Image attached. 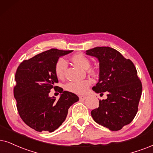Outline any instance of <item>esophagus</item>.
<instances>
[{
    "label": "esophagus",
    "mask_w": 153,
    "mask_h": 153,
    "mask_svg": "<svg viewBox=\"0 0 153 153\" xmlns=\"http://www.w3.org/2000/svg\"><path fill=\"white\" fill-rule=\"evenodd\" d=\"M79 98H80V100H85L87 98V97L86 96H79Z\"/></svg>",
    "instance_id": "34e87169"
}]
</instances>
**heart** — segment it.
Returning a JSON list of instances; mask_svg holds the SVG:
<instances>
[{"mask_svg": "<svg viewBox=\"0 0 153 153\" xmlns=\"http://www.w3.org/2000/svg\"><path fill=\"white\" fill-rule=\"evenodd\" d=\"M71 61L75 65H78L83 69H88L90 65V60L86 56L82 53H76L71 57ZM68 64L66 61L63 59H60L57 61L55 66V73L59 79L64 78L65 71H66ZM91 85V81L88 79L76 82H71L65 85V90L73 93L82 94L87 92Z\"/></svg>", "mask_w": 153, "mask_h": 153, "instance_id": "1", "label": "heart"}]
</instances>
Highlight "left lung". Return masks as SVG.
I'll return each mask as SVG.
<instances>
[{
	"label": "left lung",
	"mask_w": 153,
	"mask_h": 153,
	"mask_svg": "<svg viewBox=\"0 0 153 153\" xmlns=\"http://www.w3.org/2000/svg\"><path fill=\"white\" fill-rule=\"evenodd\" d=\"M97 59L99 81L92 88L96 93L107 92L99 107L91 115L96 123L116 131L130 123L136 117L142 94V84L134 64L121 53L109 46H97L86 51Z\"/></svg>",
	"instance_id": "obj_1"
}]
</instances>
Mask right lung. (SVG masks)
<instances>
[{"label": "right lung", "mask_w": 153, "mask_h": 153, "mask_svg": "<svg viewBox=\"0 0 153 153\" xmlns=\"http://www.w3.org/2000/svg\"><path fill=\"white\" fill-rule=\"evenodd\" d=\"M73 51L51 49L23 61L15 73L14 97L22 121L39 132H53L66 119L68 109L79 100L73 92L59 91V100L49 97L52 88H59L55 66L59 59Z\"/></svg>", "instance_id": "right-lung-1"}]
</instances>
